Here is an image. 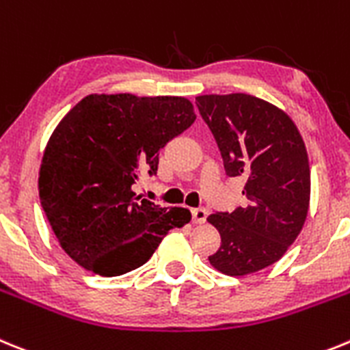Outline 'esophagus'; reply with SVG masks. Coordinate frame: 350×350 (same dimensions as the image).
I'll return each mask as SVG.
<instances>
[{
  "mask_svg": "<svg viewBox=\"0 0 350 350\" xmlns=\"http://www.w3.org/2000/svg\"><path fill=\"white\" fill-rule=\"evenodd\" d=\"M207 211L206 209H191V221L197 223V225H202L206 223Z\"/></svg>",
  "mask_w": 350,
  "mask_h": 350,
  "instance_id": "esophagus-1",
  "label": "esophagus"
}]
</instances>
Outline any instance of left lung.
<instances>
[{
    "label": "left lung",
    "instance_id": "1",
    "mask_svg": "<svg viewBox=\"0 0 350 350\" xmlns=\"http://www.w3.org/2000/svg\"><path fill=\"white\" fill-rule=\"evenodd\" d=\"M228 178L242 176L247 204L213 213L207 221L221 245L209 261L226 275H245L275 263L300 234L310 198V169L293 120L247 94L198 96Z\"/></svg>",
    "mask_w": 350,
    "mask_h": 350
}]
</instances>
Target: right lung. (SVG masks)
<instances>
[{"label":"right lung","mask_w":350,"mask_h":350,"mask_svg":"<svg viewBox=\"0 0 350 350\" xmlns=\"http://www.w3.org/2000/svg\"><path fill=\"white\" fill-rule=\"evenodd\" d=\"M185 97L87 96L50 136L40 167V200L62 250L94 273L115 277L144 265L188 209L136 197L155 176L159 152L195 122Z\"/></svg>","instance_id":"add662e5"}]
</instances>
